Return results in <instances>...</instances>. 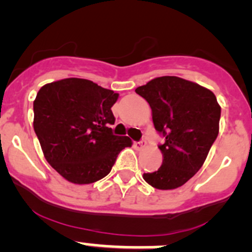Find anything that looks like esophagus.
Segmentation results:
<instances>
[{"label": "esophagus", "instance_id": "1", "mask_svg": "<svg viewBox=\"0 0 252 252\" xmlns=\"http://www.w3.org/2000/svg\"><path fill=\"white\" fill-rule=\"evenodd\" d=\"M134 148L136 149H142L146 147V141H139V142H134Z\"/></svg>", "mask_w": 252, "mask_h": 252}]
</instances>
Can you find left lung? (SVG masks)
<instances>
[{"mask_svg":"<svg viewBox=\"0 0 252 252\" xmlns=\"http://www.w3.org/2000/svg\"><path fill=\"white\" fill-rule=\"evenodd\" d=\"M148 101L154 127L165 141L159 146L163 163L143 174L158 190H174L201 169L219 132L220 106L213 92L195 82L164 76L136 88Z\"/></svg>","mask_w":252,"mask_h":252,"instance_id":"obj_1","label":"left lung"}]
</instances>
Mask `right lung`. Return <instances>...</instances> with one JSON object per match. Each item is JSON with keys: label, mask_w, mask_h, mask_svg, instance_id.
I'll return each mask as SVG.
<instances>
[{"label": "right lung", "mask_w": 252, "mask_h": 252, "mask_svg": "<svg viewBox=\"0 0 252 252\" xmlns=\"http://www.w3.org/2000/svg\"><path fill=\"white\" fill-rule=\"evenodd\" d=\"M118 93L83 78L42 86L34 100V131L47 163L67 181L95 183L110 173L119 153L131 147L113 134L111 106Z\"/></svg>", "instance_id": "right-lung-1"}]
</instances>
